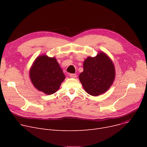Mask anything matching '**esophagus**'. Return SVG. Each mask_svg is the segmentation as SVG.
Masks as SVG:
<instances>
[{"label": "esophagus", "mask_w": 147, "mask_h": 147, "mask_svg": "<svg viewBox=\"0 0 147 147\" xmlns=\"http://www.w3.org/2000/svg\"><path fill=\"white\" fill-rule=\"evenodd\" d=\"M69 77L71 78H76L77 77V75L76 74H69Z\"/></svg>", "instance_id": "obj_1"}]
</instances>
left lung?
<instances>
[{"instance_id": "8db88e82", "label": "left lung", "mask_w": 147, "mask_h": 147, "mask_svg": "<svg viewBox=\"0 0 147 147\" xmlns=\"http://www.w3.org/2000/svg\"><path fill=\"white\" fill-rule=\"evenodd\" d=\"M115 77L114 65L105 53L100 51L94 57H88L83 62V71L79 80L87 93L101 95L110 89Z\"/></svg>"}]
</instances>
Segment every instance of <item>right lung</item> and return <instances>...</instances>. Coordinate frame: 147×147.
Masks as SVG:
<instances>
[{
  "label": "right lung",
  "instance_id": "obj_1",
  "mask_svg": "<svg viewBox=\"0 0 147 147\" xmlns=\"http://www.w3.org/2000/svg\"><path fill=\"white\" fill-rule=\"evenodd\" d=\"M29 76L34 88L46 95L55 93L65 78L55 57L45 54L35 59L30 69Z\"/></svg>",
  "mask_w": 147,
  "mask_h": 147
}]
</instances>
